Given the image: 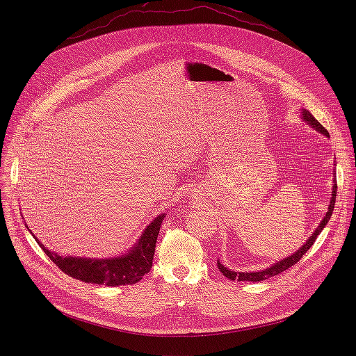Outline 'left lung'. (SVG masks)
I'll list each match as a JSON object with an SVG mask.
<instances>
[{"label": "left lung", "instance_id": "obj_1", "mask_svg": "<svg viewBox=\"0 0 356 356\" xmlns=\"http://www.w3.org/2000/svg\"><path fill=\"white\" fill-rule=\"evenodd\" d=\"M302 117H303V120L309 124V125H312L313 128H316L317 131H321L322 134H325V136H327L329 137V133H327V129L317 121L309 111H306V109H303V114H302ZM336 191H338V186H333V191H332V200H330V204H329V211L326 212V216L323 218V220L321 222V225L316 228V231L312 234V236L306 241V244L298 250L297 252H294L293 255H290V257H287V258H284V259H282V261H278V263H275L274 266H271L270 268H267V270H263V271H257V273H235V271H231V270H228L227 267H223L219 261H218V268H219V271L225 275V277H228L229 280H238V282H263V280H267V278H270V277H274V275H277V274H280V273H283V271H286V270H289L290 267H293L296 263H298V261H300V258L310 250V247L314 244V241L317 239V236H319V234L323 231V228L326 227V223L329 222V219H330V216H332V212H333V208H334V200H336Z\"/></svg>", "mask_w": 356, "mask_h": 356}]
</instances>
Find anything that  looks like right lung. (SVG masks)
I'll return each mask as SVG.
<instances>
[{
	"instance_id": "right-lung-1",
	"label": "right lung",
	"mask_w": 356,
	"mask_h": 356,
	"mask_svg": "<svg viewBox=\"0 0 356 356\" xmlns=\"http://www.w3.org/2000/svg\"><path fill=\"white\" fill-rule=\"evenodd\" d=\"M164 215L157 216L153 223H149L138 239V244L134 245L128 254L118 258L108 259H90L76 257H60L50 252L43 244H40L44 254L59 267L65 274L92 284L105 286H125L136 284L153 267V258L159 231ZM39 241V239H35Z\"/></svg>"
}]
</instances>
